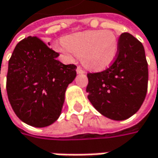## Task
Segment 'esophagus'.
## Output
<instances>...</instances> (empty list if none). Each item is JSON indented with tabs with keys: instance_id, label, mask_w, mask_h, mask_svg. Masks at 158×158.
I'll use <instances>...</instances> for the list:
<instances>
[{
	"instance_id": "esophagus-1",
	"label": "esophagus",
	"mask_w": 158,
	"mask_h": 158,
	"mask_svg": "<svg viewBox=\"0 0 158 158\" xmlns=\"http://www.w3.org/2000/svg\"><path fill=\"white\" fill-rule=\"evenodd\" d=\"M77 73L78 74H83V73H85V70L81 68V67H78L77 68Z\"/></svg>"
}]
</instances>
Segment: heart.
<instances>
[{
  "label": "heart",
  "mask_w": 158,
  "mask_h": 158,
  "mask_svg": "<svg viewBox=\"0 0 158 158\" xmlns=\"http://www.w3.org/2000/svg\"><path fill=\"white\" fill-rule=\"evenodd\" d=\"M72 60L79 56L81 63L91 70H103L114 62L118 52V41L111 31H86L64 37L57 47Z\"/></svg>",
  "instance_id": "b5f03b06"
}]
</instances>
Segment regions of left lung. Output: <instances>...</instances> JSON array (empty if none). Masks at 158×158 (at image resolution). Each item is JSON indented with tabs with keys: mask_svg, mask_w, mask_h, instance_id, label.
I'll return each instance as SVG.
<instances>
[{
	"mask_svg": "<svg viewBox=\"0 0 158 158\" xmlns=\"http://www.w3.org/2000/svg\"><path fill=\"white\" fill-rule=\"evenodd\" d=\"M88 98L100 114L113 120H125L143 104L148 68L142 43L124 32L118 39L115 61L101 72L88 73Z\"/></svg>",
	"mask_w": 158,
	"mask_h": 158,
	"instance_id": "obj_1",
	"label": "left lung"
}]
</instances>
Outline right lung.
<instances>
[{"label": "right lung", "mask_w": 158, "mask_h": 158, "mask_svg": "<svg viewBox=\"0 0 158 158\" xmlns=\"http://www.w3.org/2000/svg\"><path fill=\"white\" fill-rule=\"evenodd\" d=\"M48 45L38 37L25 38L16 45L8 65L10 106L22 121L36 127L59 118L67 87L77 75V67L59 61L60 54Z\"/></svg>", "instance_id": "add662e5"}]
</instances>
